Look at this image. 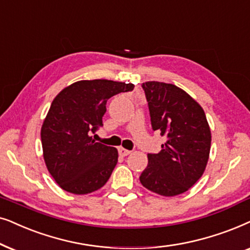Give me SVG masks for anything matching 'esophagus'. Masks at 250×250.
<instances>
[{
    "mask_svg": "<svg viewBox=\"0 0 250 250\" xmlns=\"http://www.w3.org/2000/svg\"><path fill=\"white\" fill-rule=\"evenodd\" d=\"M119 153H120V155L127 156V155L130 154L131 151H129V149H125V148H123V147H120L119 148Z\"/></svg>",
    "mask_w": 250,
    "mask_h": 250,
    "instance_id": "1",
    "label": "esophagus"
}]
</instances>
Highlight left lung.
Returning <instances> with one entry per match:
<instances>
[{"mask_svg":"<svg viewBox=\"0 0 250 250\" xmlns=\"http://www.w3.org/2000/svg\"><path fill=\"white\" fill-rule=\"evenodd\" d=\"M153 130L166 137L159 153L147 154L148 165L139 181L164 197L182 194L204 174L211 134L204 109L188 94L170 83L142 84Z\"/></svg>","mask_w":250,"mask_h":250,"instance_id":"8db88e82","label":"left lung"}]
</instances>
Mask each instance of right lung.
Instances as JSON below:
<instances>
[{"mask_svg":"<svg viewBox=\"0 0 250 250\" xmlns=\"http://www.w3.org/2000/svg\"><path fill=\"white\" fill-rule=\"evenodd\" d=\"M134 86L111 80H82L53 99L42 125L41 142L46 168L62 189L88 194L111 177L118 149L95 142L91 135L103 125L108 99Z\"/></svg>","mask_w":250,"mask_h":250,"instance_id":"right-lung-1","label":"right lung"}]
</instances>
